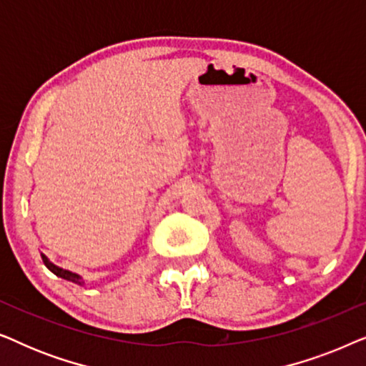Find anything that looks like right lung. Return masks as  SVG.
Here are the masks:
<instances>
[{"mask_svg": "<svg viewBox=\"0 0 366 366\" xmlns=\"http://www.w3.org/2000/svg\"><path fill=\"white\" fill-rule=\"evenodd\" d=\"M41 258H43V263L46 264V268L49 269V272H53L54 274H56V277L68 280V282H73V283L83 285V282H81V277H79V274H76V273H71V272H69V269H63V268L56 267V264L49 262V259H48L46 257H44V254H41Z\"/></svg>", "mask_w": 366, "mask_h": 366, "instance_id": "obj_1", "label": "right lung"}]
</instances>
